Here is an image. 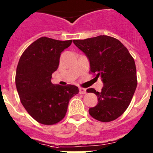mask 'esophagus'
Wrapping results in <instances>:
<instances>
[{
    "label": "esophagus",
    "instance_id": "obj_1",
    "mask_svg": "<svg viewBox=\"0 0 153 153\" xmlns=\"http://www.w3.org/2000/svg\"><path fill=\"white\" fill-rule=\"evenodd\" d=\"M79 93L80 94H86V89L82 88V87H79Z\"/></svg>",
    "mask_w": 153,
    "mask_h": 153
}]
</instances>
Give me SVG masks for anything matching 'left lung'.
<instances>
[{
    "instance_id": "left-lung-1",
    "label": "left lung",
    "mask_w": 153,
    "mask_h": 153,
    "mask_svg": "<svg viewBox=\"0 0 153 153\" xmlns=\"http://www.w3.org/2000/svg\"><path fill=\"white\" fill-rule=\"evenodd\" d=\"M90 61V73L100 76L102 91L88 89L95 93L98 103L89 109L93 118L110 122L120 117L128 108L137 86L134 59L119 40L106 35L85 40H74Z\"/></svg>"
}]
</instances>
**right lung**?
I'll return each mask as SVG.
<instances>
[{"instance_id":"add662e5","label":"right lung","mask_w":153,"mask_h":153,"mask_svg":"<svg viewBox=\"0 0 153 153\" xmlns=\"http://www.w3.org/2000/svg\"><path fill=\"white\" fill-rule=\"evenodd\" d=\"M72 40L40 37L21 55L16 71L15 83L21 102L36 121L44 125L57 123L64 118L70 100L79 93L74 85L51 83L58 68L60 53Z\"/></svg>"}]
</instances>
